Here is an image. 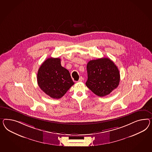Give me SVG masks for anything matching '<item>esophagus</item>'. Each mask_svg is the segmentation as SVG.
I'll list each match as a JSON object with an SVG mask.
<instances>
[{
    "label": "esophagus",
    "instance_id": "1",
    "mask_svg": "<svg viewBox=\"0 0 152 152\" xmlns=\"http://www.w3.org/2000/svg\"><path fill=\"white\" fill-rule=\"evenodd\" d=\"M83 80V78L82 77H80L79 78V80H78V82H82V81Z\"/></svg>",
    "mask_w": 152,
    "mask_h": 152
}]
</instances>
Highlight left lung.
Masks as SVG:
<instances>
[{
  "mask_svg": "<svg viewBox=\"0 0 152 152\" xmlns=\"http://www.w3.org/2000/svg\"><path fill=\"white\" fill-rule=\"evenodd\" d=\"M87 87L94 94L104 97L116 88L120 81L118 69L108 58L91 60L87 63Z\"/></svg>",
  "mask_w": 152,
  "mask_h": 152,
  "instance_id": "obj_1",
  "label": "left lung"
}]
</instances>
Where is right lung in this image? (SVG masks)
<instances>
[{
  "mask_svg": "<svg viewBox=\"0 0 152 152\" xmlns=\"http://www.w3.org/2000/svg\"><path fill=\"white\" fill-rule=\"evenodd\" d=\"M37 81L41 90L55 99L61 98L74 84L69 71L62 66L59 58H48L42 64Z\"/></svg>",
  "mask_w": 152,
  "mask_h": 152,
  "instance_id": "obj_1",
  "label": "right lung"
}]
</instances>
